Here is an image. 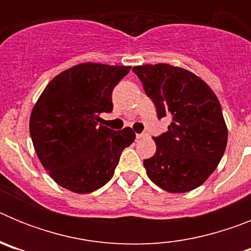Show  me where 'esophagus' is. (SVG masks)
<instances>
[{
	"label": "esophagus",
	"mask_w": 251,
	"mask_h": 251,
	"mask_svg": "<svg viewBox=\"0 0 251 251\" xmlns=\"http://www.w3.org/2000/svg\"><path fill=\"white\" fill-rule=\"evenodd\" d=\"M136 137H137V139H142V138H146V137H147V134H146V133H137Z\"/></svg>",
	"instance_id": "34e87169"
}]
</instances>
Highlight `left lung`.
I'll return each instance as SVG.
<instances>
[{
	"label": "left lung",
	"mask_w": 251,
	"mask_h": 251,
	"mask_svg": "<svg viewBox=\"0 0 251 251\" xmlns=\"http://www.w3.org/2000/svg\"><path fill=\"white\" fill-rule=\"evenodd\" d=\"M153 100L158 118L172 119L156 142V153L145 159L147 176L165 191L183 194L202 185L216 170L227 143L220 101L205 81L168 64L132 69Z\"/></svg>",
	"instance_id": "8db88e82"
}]
</instances>
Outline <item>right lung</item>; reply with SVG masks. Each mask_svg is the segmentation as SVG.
Returning a JSON list of instances; mask_svg holds the SVG:
<instances>
[{
  "label": "right lung",
  "mask_w": 251,
  "mask_h": 251,
  "mask_svg": "<svg viewBox=\"0 0 251 251\" xmlns=\"http://www.w3.org/2000/svg\"><path fill=\"white\" fill-rule=\"evenodd\" d=\"M130 66L83 63L64 70L46 85L30 117V136L41 165L57 185L89 194L114 175L122 151L136 139L127 127L98 126L113 110L112 92Z\"/></svg>",
  "instance_id": "add662e5"
}]
</instances>
